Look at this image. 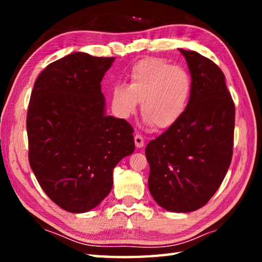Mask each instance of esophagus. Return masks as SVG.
<instances>
[{
  "label": "esophagus",
  "mask_w": 262,
  "mask_h": 262,
  "mask_svg": "<svg viewBox=\"0 0 262 262\" xmlns=\"http://www.w3.org/2000/svg\"><path fill=\"white\" fill-rule=\"evenodd\" d=\"M134 141H135V145L136 147L141 148L144 146V137L141 134H136L134 136Z\"/></svg>",
  "instance_id": "34e87169"
}]
</instances>
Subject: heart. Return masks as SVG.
Segmentation results:
<instances>
[{
    "label": "heart",
    "mask_w": 262,
    "mask_h": 262,
    "mask_svg": "<svg viewBox=\"0 0 262 262\" xmlns=\"http://www.w3.org/2000/svg\"><path fill=\"white\" fill-rule=\"evenodd\" d=\"M126 84L113 89V104L122 118L135 113L141 102L142 116L159 129H166L185 115L192 93V79L180 66L149 57L132 66Z\"/></svg>",
    "instance_id": "obj_1"
}]
</instances>
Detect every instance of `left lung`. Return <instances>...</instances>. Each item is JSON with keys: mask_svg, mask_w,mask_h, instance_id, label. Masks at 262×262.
<instances>
[{"mask_svg": "<svg viewBox=\"0 0 262 262\" xmlns=\"http://www.w3.org/2000/svg\"><path fill=\"white\" fill-rule=\"evenodd\" d=\"M179 51L192 79L190 103L176 125L147 144L145 154L155 202L166 210L189 213L209 202L229 170L235 105L213 60Z\"/></svg>", "mask_w": 262, "mask_h": 262, "instance_id": "left-lung-1", "label": "left lung"}]
</instances>
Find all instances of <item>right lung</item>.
I'll use <instances>...</instances> for the list:
<instances>
[{"label":"right lung","instance_id":"1","mask_svg":"<svg viewBox=\"0 0 262 262\" xmlns=\"http://www.w3.org/2000/svg\"><path fill=\"white\" fill-rule=\"evenodd\" d=\"M115 57L73 53L49 64L27 114L29 163L51 200L85 213L107 197L113 170L135 149L134 128L104 115L101 83Z\"/></svg>","mask_w":262,"mask_h":262}]
</instances>
